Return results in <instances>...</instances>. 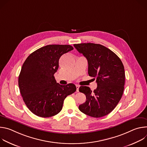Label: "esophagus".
<instances>
[{
	"label": "esophagus",
	"mask_w": 147,
	"mask_h": 147,
	"mask_svg": "<svg viewBox=\"0 0 147 147\" xmlns=\"http://www.w3.org/2000/svg\"><path fill=\"white\" fill-rule=\"evenodd\" d=\"M79 88H80V86H79L78 85H76V88H77V92L79 91H78Z\"/></svg>",
	"instance_id": "esophagus-1"
}]
</instances>
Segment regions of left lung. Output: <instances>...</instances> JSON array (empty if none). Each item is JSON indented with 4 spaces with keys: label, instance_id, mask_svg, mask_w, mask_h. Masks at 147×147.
Instances as JSON below:
<instances>
[{
    "label": "left lung",
    "instance_id": "left-lung-1",
    "mask_svg": "<svg viewBox=\"0 0 147 147\" xmlns=\"http://www.w3.org/2000/svg\"><path fill=\"white\" fill-rule=\"evenodd\" d=\"M74 47L87 59L88 74L96 78L97 83L94 92L88 87L79 88V91L86 95V101L78 108L93 117L106 116L115 108L123 93L125 71L123 63L113 52L100 44L84 43L74 44Z\"/></svg>",
    "mask_w": 147,
    "mask_h": 147
}]
</instances>
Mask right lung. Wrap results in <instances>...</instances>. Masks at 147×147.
I'll return each instance as SVG.
<instances>
[{"instance_id":"obj_1","label":"right lung","mask_w":147,"mask_h":147,"mask_svg":"<svg viewBox=\"0 0 147 147\" xmlns=\"http://www.w3.org/2000/svg\"><path fill=\"white\" fill-rule=\"evenodd\" d=\"M69 45H49L42 47L25 60L18 77V87L30 111L42 117L59 113L65 99L76 91L73 84L62 86L54 74L61 55L73 49Z\"/></svg>"}]
</instances>
